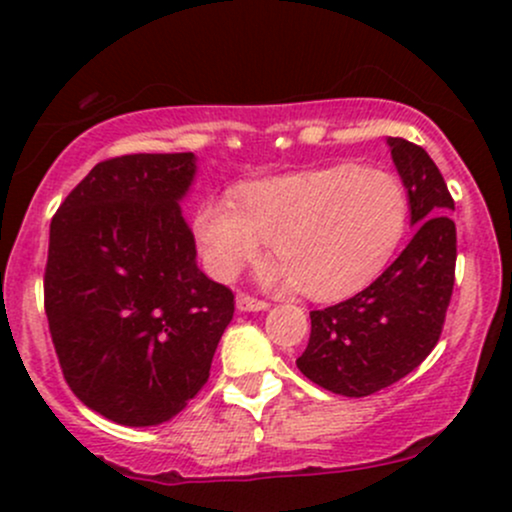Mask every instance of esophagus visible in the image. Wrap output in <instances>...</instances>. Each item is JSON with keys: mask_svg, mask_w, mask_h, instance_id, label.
I'll list each match as a JSON object with an SVG mask.
<instances>
[{"mask_svg": "<svg viewBox=\"0 0 512 512\" xmlns=\"http://www.w3.org/2000/svg\"><path fill=\"white\" fill-rule=\"evenodd\" d=\"M269 303L262 301V298L255 296H238V310H245V313H260V310H267Z\"/></svg>", "mask_w": 512, "mask_h": 512, "instance_id": "esophagus-1", "label": "esophagus"}]
</instances>
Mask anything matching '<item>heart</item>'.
Segmentation results:
<instances>
[{
    "label": "heart",
    "mask_w": 512,
    "mask_h": 512,
    "mask_svg": "<svg viewBox=\"0 0 512 512\" xmlns=\"http://www.w3.org/2000/svg\"><path fill=\"white\" fill-rule=\"evenodd\" d=\"M409 195L402 180L356 163L252 180L228 199H207L195 236L209 274L236 279L269 240L272 279L315 301H337L370 284L402 243Z\"/></svg>",
    "instance_id": "heart-1"
}]
</instances>
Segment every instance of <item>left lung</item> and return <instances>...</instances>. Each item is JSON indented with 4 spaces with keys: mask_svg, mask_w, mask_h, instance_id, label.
Masks as SVG:
<instances>
[{
    "mask_svg": "<svg viewBox=\"0 0 512 512\" xmlns=\"http://www.w3.org/2000/svg\"><path fill=\"white\" fill-rule=\"evenodd\" d=\"M409 192L407 248L368 289L310 313V339L296 366L334 395L368 397L395 385L431 354L455 286L457 231L448 185L433 158L407 139H387Z\"/></svg>",
    "mask_w": 512,
    "mask_h": 512,
    "instance_id": "8db88e82",
    "label": "left lung"
}]
</instances>
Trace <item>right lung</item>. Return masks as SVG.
<instances>
[{
  "label": "right lung",
  "mask_w": 512,
  "mask_h": 512,
  "mask_svg": "<svg viewBox=\"0 0 512 512\" xmlns=\"http://www.w3.org/2000/svg\"><path fill=\"white\" fill-rule=\"evenodd\" d=\"M195 154L101 161L50 223L45 315L67 385L122 426H156L209 378L236 296L197 267L180 199Z\"/></svg>",
  "instance_id": "right-lung-1"
}]
</instances>
